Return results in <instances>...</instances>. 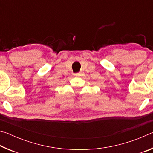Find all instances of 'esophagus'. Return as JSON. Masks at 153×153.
<instances>
[{
    "mask_svg": "<svg viewBox=\"0 0 153 153\" xmlns=\"http://www.w3.org/2000/svg\"><path fill=\"white\" fill-rule=\"evenodd\" d=\"M79 73H76V74H74V76H79Z\"/></svg>",
    "mask_w": 153,
    "mask_h": 153,
    "instance_id": "34e87169",
    "label": "esophagus"
}]
</instances>
